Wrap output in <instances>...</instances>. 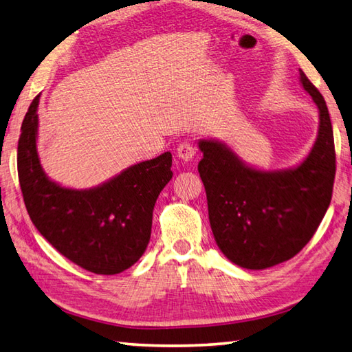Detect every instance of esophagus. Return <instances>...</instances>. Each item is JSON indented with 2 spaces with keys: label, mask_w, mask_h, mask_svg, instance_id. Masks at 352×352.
Listing matches in <instances>:
<instances>
[{
  "label": "esophagus",
  "mask_w": 352,
  "mask_h": 352,
  "mask_svg": "<svg viewBox=\"0 0 352 352\" xmlns=\"http://www.w3.org/2000/svg\"><path fill=\"white\" fill-rule=\"evenodd\" d=\"M177 155L178 158H182L183 162H190V160H194L197 155L195 146L190 142L180 143L177 146Z\"/></svg>",
  "instance_id": "obj_1"
}]
</instances>
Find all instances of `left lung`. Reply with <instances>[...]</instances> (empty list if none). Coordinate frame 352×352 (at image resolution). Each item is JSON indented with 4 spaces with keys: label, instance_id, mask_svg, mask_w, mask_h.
Segmentation results:
<instances>
[{
    "label": "left lung",
    "instance_id": "obj_1",
    "mask_svg": "<svg viewBox=\"0 0 352 352\" xmlns=\"http://www.w3.org/2000/svg\"><path fill=\"white\" fill-rule=\"evenodd\" d=\"M320 112L314 148L294 169L265 172L246 166L225 144L200 140L198 163L210 229L221 252L246 270H266L297 255L316 234L331 203L336 149L327 103L300 70Z\"/></svg>",
    "mask_w": 352,
    "mask_h": 352
}]
</instances>
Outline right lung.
I'll list each match as a JSON object with an SVG mask.
<instances>
[{"mask_svg": "<svg viewBox=\"0 0 352 352\" xmlns=\"http://www.w3.org/2000/svg\"><path fill=\"white\" fill-rule=\"evenodd\" d=\"M38 103L32 101L18 140V180L40 234L82 270L113 276L137 263L148 248L152 210L172 178V155L133 164L98 188H61L44 174L36 152Z\"/></svg>", "mask_w": 352, "mask_h": 352, "instance_id": "right-lung-1", "label": "right lung"}]
</instances>
